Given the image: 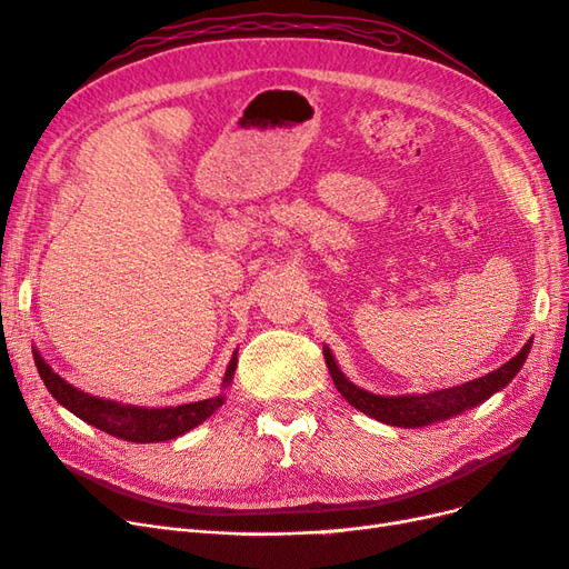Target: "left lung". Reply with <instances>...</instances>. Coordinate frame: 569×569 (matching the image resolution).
<instances>
[{"label": "left lung", "mask_w": 569, "mask_h": 569, "mask_svg": "<svg viewBox=\"0 0 569 569\" xmlns=\"http://www.w3.org/2000/svg\"><path fill=\"white\" fill-rule=\"evenodd\" d=\"M529 349H531V339L525 343L518 356H512L508 360L506 366H501L485 377H477V380H472V382H465L460 387L443 389V391L406 393V396H380V393H372V391L356 387L337 366L330 347H322V353H325V363H327V368H330V375H332L339 393L353 408H358L360 412H366V416L380 420L385 425H391V427L418 429V427L432 425V422L451 420V418L460 416V412L485 403L496 391L506 389L512 382V377L518 375L520 368L525 366Z\"/></svg>", "instance_id": "1"}]
</instances>
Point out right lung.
Here are the masks:
<instances>
[{"instance_id": "add662e5", "label": "right lung", "mask_w": 569, "mask_h": 569, "mask_svg": "<svg viewBox=\"0 0 569 569\" xmlns=\"http://www.w3.org/2000/svg\"><path fill=\"white\" fill-rule=\"evenodd\" d=\"M36 356V366L42 377L49 393L66 408L78 416L82 422H88L101 432L118 437L123 441L134 443H153V441H168L178 439L189 429H194L203 420H209L213 412L226 403V391L232 385L234 368H237V351L232 353L226 377H222L220 393L211 399L182 403V406H168V408H147V406H130L111 399H99L88 391H82L73 385H68L61 375L51 370V366L40 356L38 349H32Z\"/></svg>"}]
</instances>
